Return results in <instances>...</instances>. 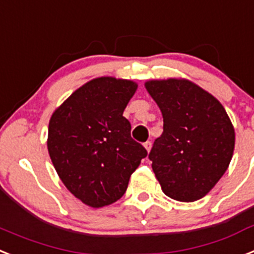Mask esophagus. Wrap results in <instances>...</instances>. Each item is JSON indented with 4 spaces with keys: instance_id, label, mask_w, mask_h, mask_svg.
Segmentation results:
<instances>
[{
    "instance_id": "obj_1",
    "label": "esophagus",
    "mask_w": 254,
    "mask_h": 254,
    "mask_svg": "<svg viewBox=\"0 0 254 254\" xmlns=\"http://www.w3.org/2000/svg\"><path fill=\"white\" fill-rule=\"evenodd\" d=\"M144 148L146 149V151H150V149H151V142L150 141H146V142H144Z\"/></svg>"
}]
</instances>
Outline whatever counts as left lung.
<instances>
[{
  "label": "left lung",
  "instance_id": "8db88e82",
  "mask_svg": "<svg viewBox=\"0 0 254 254\" xmlns=\"http://www.w3.org/2000/svg\"><path fill=\"white\" fill-rule=\"evenodd\" d=\"M145 88L163 116V133L149 158L164 194L195 201L229 168L235 129L222 104L185 78L151 79Z\"/></svg>",
  "mask_w": 254,
  "mask_h": 254
}]
</instances>
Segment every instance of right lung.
<instances>
[{
	"instance_id": "obj_1",
	"label": "right lung",
	"mask_w": 254,
	"mask_h": 254,
	"mask_svg": "<svg viewBox=\"0 0 254 254\" xmlns=\"http://www.w3.org/2000/svg\"><path fill=\"white\" fill-rule=\"evenodd\" d=\"M137 83L99 77L73 92L50 118L47 149L66 189L88 207L123 196L146 149L123 117Z\"/></svg>"
}]
</instances>
